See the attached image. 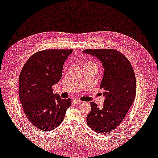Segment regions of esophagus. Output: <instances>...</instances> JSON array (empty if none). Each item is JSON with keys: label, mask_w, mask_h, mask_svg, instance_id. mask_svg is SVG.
Here are the masks:
<instances>
[{"label": "esophagus", "mask_w": 158, "mask_h": 158, "mask_svg": "<svg viewBox=\"0 0 158 158\" xmlns=\"http://www.w3.org/2000/svg\"><path fill=\"white\" fill-rule=\"evenodd\" d=\"M73 102H74L76 105H79V104H80V103L81 102V101L80 100H78V99H73Z\"/></svg>", "instance_id": "esophagus-1"}]
</instances>
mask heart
I'll list each match as a JSON object with an SVG mask.
<instances>
[{
	"label": "heart",
	"mask_w": 158,
	"mask_h": 158,
	"mask_svg": "<svg viewBox=\"0 0 158 158\" xmlns=\"http://www.w3.org/2000/svg\"><path fill=\"white\" fill-rule=\"evenodd\" d=\"M85 64H91V65H96L95 64V63L94 62H93V61H88V62H87Z\"/></svg>",
	"instance_id": "obj_1"
}]
</instances>
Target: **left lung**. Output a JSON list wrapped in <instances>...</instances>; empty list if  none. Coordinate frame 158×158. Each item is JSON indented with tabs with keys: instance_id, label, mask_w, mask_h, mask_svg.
I'll use <instances>...</instances> for the list:
<instances>
[{
	"instance_id": "obj_1",
	"label": "left lung",
	"mask_w": 158,
	"mask_h": 158,
	"mask_svg": "<svg viewBox=\"0 0 158 158\" xmlns=\"http://www.w3.org/2000/svg\"><path fill=\"white\" fill-rule=\"evenodd\" d=\"M84 53L95 56L102 63L105 73L100 88L105 99L102 109L91 102L87 115L88 126L97 133L115 130L123 121L136 96V78L132 65L127 57L112 49L85 50Z\"/></svg>"
}]
</instances>
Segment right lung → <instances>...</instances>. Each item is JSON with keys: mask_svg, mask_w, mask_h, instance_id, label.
<instances>
[{"mask_svg": "<svg viewBox=\"0 0 158 158\" xmlns=\"http://www.w3.org/2000/svg\"><path fill=\"white\" fill-rule=\"evenodd\" d=\"M73 50L40 51L24 64L19 78V95L30 122L42 131L57 127L71 105L70 99L53 94L52 86L62 77L64 63Z\"/></svg>", "mask_w": 158, "mask_h": 158, "instance_id": "1", "label": "right lung"}]
</instances>
